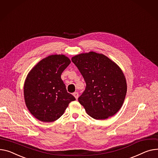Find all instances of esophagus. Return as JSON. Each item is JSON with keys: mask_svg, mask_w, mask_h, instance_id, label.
Instances as JSON below:
<instances>
[{"mask_svg": "<svg viewBox=\"0 0 158 158\" xmlns=\"http://www.w3.org/2000/svg\"><path fill=\"white\" fill-rule=\"evenodd\" d=\"M73 95L75 97V98H76V100H77L78 97H79V93L77 92H74L73 93Z\"/></svg>", "mask_w": 158, "mask_h": 158, "instance_id": "esophagus-1", "label": "esophagus"}]
</instances>
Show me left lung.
<instances>
[{
  "instance_id": "8db88e82",
  "label": "left lung",
  "mask_w": 158,
  "mask_h": 158,
  "mask_svg": "<svg viewBox=\"0 0 158 158\" xmlns=\"http://www.w3.org/2000/svg\"><path fill=\"white\" fill-rule=\"evenodd\" d=\"M86 82L78 100L95 119L113 116L122 107L127 85L121 69L108 57L95 52L72 58Z\"/></svg>"
}]
</instances>
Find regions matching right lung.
<instances>
[{
  "mask_svg": "<svg viewBox=\"0 0 158 158\" xmlns=\"http://www.w3.org/2000/svg\"><path fill=\"white\" fill-rule=\"evenodd\" d=\"M70 64L65 55H51L40 61L28 73L24 85L25 101L30 112L39 121L57 120L69 103L76 100L61 79Z\"/></svg>",
  "mask_w": 158,
  "mask_h": 158,
  "instance_id": "right-lung-1",
  "label": "right lung"
}]
</instances>
